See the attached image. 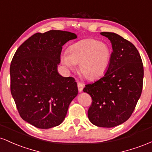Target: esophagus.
Wrapping results in <instances>:
<instances>
[{
	"mask_svg": "<svg viewBox=\"0 0 152 152\" xmlns=\"http://www.w3.org/2000/svg\"><path fill=\"white\" fill-rule=\"evenodd\" d=\"M77 86H78V91L81 92L82 91H83V83H81V82H78Z\"/></svg>",
	"mask_w": 152,
	"mask_h": 152,
	"instance_id": "esophagus-1",
	"label": "esophagus"
}]
</instances>
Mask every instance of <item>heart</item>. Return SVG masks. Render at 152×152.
Returning a JSON list of instances; mask_svg holds the SVG:
<instances>
[{"mask_svg": "<svg viewBox=\"0 0 152 152\" xmlns=\"http://www.w3.org/2000/svg\"><path fill=\"white\" fill-rule=\"evenodd\" d=\"M111 54L108 43L88 38L71 45L68 52L61 55V61L69 69H74L75 64H79L78 70L82 76L88 80H94L107 71Z\"/></svg>", "mask_w": 152, "mask_h": 152, "instance_id": "obj_1", "label": "heart"}]
</instances>
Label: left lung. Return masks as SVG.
Returning a JSON list of instances; mask_svg holds the SVG:
<instances>
[{"label": "left lung", "mask_w": 152, "mask_h": 152, "mask_svg": "<svg viewBox=\"0 0 152 152\" xmlns=\"http://www.w3.org/2000/svg\"><path fill=\"white\" fill-rule=\"evenodd\" d=\"M112 45L108 70L98 81L85 86L92 98L88 119L99 127L111 128L129 118L141 96L144 67L134 44L115 33L102 32Z\"/></svg>", "instance_id": "8db88e82"}]
</instances>
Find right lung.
<instances>
[{"mask_svg":"<svg viewBox=\"0 0 152 152\" xmlns=\"http://www.w3.org/2000/svg\"><path fill=\"white\" fill-rule=\"evenodd\" d=\"M76 38L69 31L37 33L23 43L13 56L10 92L20 117L37 128L61 124L77 96L74 78L64 77L57 71L62 46Z\"/></svg>","mask_w":152,"mask_h":152,"instance_id":"add662e5","label":"right lung"}]
</instances>
